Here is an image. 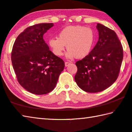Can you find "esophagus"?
<instances>
[{
  "instance_id": "esophagus-1",
  "label": "esophagus",
  "mask_w": 132,
  "mask_h": 132,
  "mask_svg": "<svg viewBox=\"0 0 132 132\" xmlns=\"http://www.w3.org/2000/svg\"><path fill=\"white\" fill-rule=\"evenodd\" d=\"M70 64V62H66L65 63H64V64H65V66H66V67L68 66H69V64Z\"/></svg>"
}]
</instances>
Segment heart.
Instances as JSON below:
<instances>
[{
	"label": "heart",
	"mask_w": 132,
	"mask_h": 132,
	"mask_svg": "<svg viewBox=\"0 0 132 132\" xmlns=\"http://www.w3.org/2000/svg\"><path fill=\"white\" fill-rule=\"evenodd\" d=\"M95 41V34L91 28L81 26H70L59 31L57 38L49 40V45L57 56L63 55L65 46L69 58L81 59L90 53Z\"/></svg>",
	"instance_id": "1"
}]
</instances>
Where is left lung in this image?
Segmentation results:
<instances>
[{"mask_svg": "<svg viewBox=\"0 0 132 132\" xmlns=\"http://www.w3.org/2000/svg\"><path fill=\"white\" fill-rule=\"evenodd\" d=\"M99 38L90 53L76 63L75 80L86 92L95 93L110 87L119 76L123 51L114 31L97 23Z\"/></svg>", "mask_w": 132, "mask_h": 132, "instance_id": "8db88e82", "label": "left lung"}]
</instances>
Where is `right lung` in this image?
<instances>
[{
    "label": "right lung",
    "mask_w": 132,
    "mask_h": 132,
    "mask_svg": "<svg viewBox=\"0 0 132 132\" xmlns=\"http://www.w3.org/2000/svg\"><path fill=\"white\" fill-rule=\"evenodd\" d=\"M53 23H41L24 30L15 39L11 58L19 84L36 95L55 88L64 62L50 50L43 35Z\"/></svg>",
    "instance_id": "obj_1"
}]
</instances>
